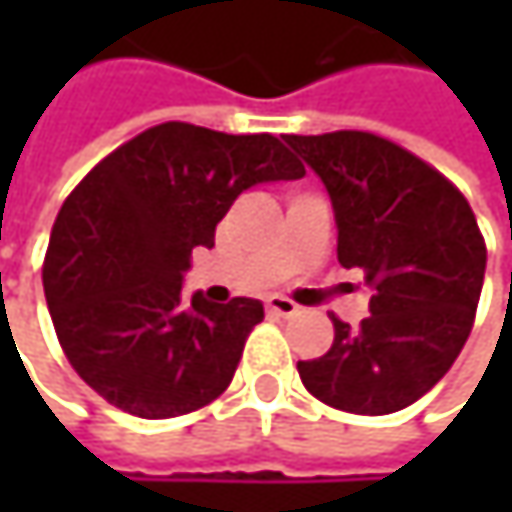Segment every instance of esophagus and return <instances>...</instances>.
I'll return each mask as SVG.
<instances>
[{
  "instance_id": "obj_1",
  "label": "esophagus",
  "mask_w": 512,
  "mask_h": 512,
  "mask_svg": "<svg viewBox=\"0 0 512 512\" xmlns=\"http://www.w3.org/2000/svg\"><path fill=\"white\" fill-rule=\"evenodd\" d=\"M266 311L275 314V317H293L299 311V305L293 299H287V296H269L266 299Z\"/></svg>"
}]
</instances>
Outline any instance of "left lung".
Returning a JSON list of instances; mask_svg holds the SVG:
<instances>
[{
    "label": "left lung",
    "instance_id": "obj_1",
    "mask_svg": "<svg viewBox=\"0 0 512 512\" xmlns=\"http://www.w3.org/2000/svg\"><path fill=\"white\" fill-rule=\"evenodd\" d=\"M323 180L338 260L373 290L358 329L332 317L329 353L299 361L305 388L353 415H388L424 397L468 341L486 246L462 192L424 159L373 133L284 136Z\"/></svg>",
    "mask_w": 512,
    "mask_h": 512
}]
</instances>
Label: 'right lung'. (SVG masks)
<instances>
[{
    "label": "right lung",
    "mask_w": 512,
    "mask_h": 512,
    "mask_svg": "<svg viewBox=\"0 0 512 512\" xmlns=\"http://www.w3.org/2000/svg\"><path fill=\"white\" fill-rule=\"evenodd\" d=\"M305 165L275 136H228L168 121L97 162L52 225L44 293L73 370L136 418L213 403L234 379L263 302L192 293V249L257 183L299 180Z\"/></svg>",
    "instance_id": "right-lung-1"
}]
</instances>
